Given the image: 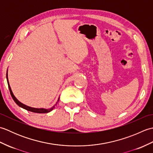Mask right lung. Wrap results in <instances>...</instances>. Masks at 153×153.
<instances>
[{
	"label": "right lung",
	"instance_id": "1",
	"mask_svg": "<svg viewBox=\"0 0 153 153\" xmlns=\"http://www.w3.org/2000/svg\"><path fill=\"white\" fill-rule=\"evenodd\" d=\"M6 79H7V82H8V88H9V90H10V95L12 97L13 100H14V102L17 104V105L19 106L22 107V108H24L25 110H28V111H30V112H35V113H48L51 112V110H53V108H54L55 105H56V104L58 103V102L59 101V99H58L57 102L56 103V105H54L52 108H49V109H45V108H32V107H30V106H26L24 104H23L22 102H20L19 101V100L16 98L15 96L14 95V94H13L12 90H11V88H10V84H9V82H8V70H7V73H6Z\"/></svg>",
	"mask_w": 153,
	"mask_h": 153
}]
</instances>
